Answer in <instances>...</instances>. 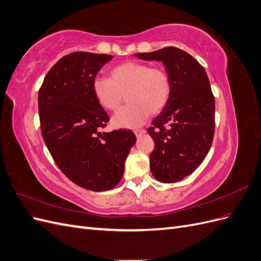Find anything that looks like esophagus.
I'll return each instance as SVG.
<instances>
[{"mask_svg": "<svg viewBox=\"0 0 261 261\" xmlns=\"http://www.w3.org/2000/svg\"><path fill=\"white\" fill-rule=\"evenodd\" d=\"M134 133H135L136 137H139V136H141V135H144V134L146 133V130H145V129H136Z\"/></svg>", "mask_w": 261, "mask_h": 261, "instance_id": "1", "label": "esophagus"}]
</instances>
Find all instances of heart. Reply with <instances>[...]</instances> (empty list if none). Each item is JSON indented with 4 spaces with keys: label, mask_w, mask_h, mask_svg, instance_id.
<instances>
[{
    "label": "heart",
    "mask_w": 261,
    "mask_h": 261,
    "mask_svg": "<svg viewBox=\"0 0 261 261\" xmlns=\"http://www.w3.org/2000/svg\"><path fill=\"white\" fill-rule=\"evenodd\" d=\"M110 80L94 78L92 91L98 103L116 112L127 97L128 106L112 118L116 128H136L150 114H158L167 107L171 96V80L162 67L146 63L124 62L110 69Z\"/></svg>",
    "instance_id": "obj_1"
}]
</instances>
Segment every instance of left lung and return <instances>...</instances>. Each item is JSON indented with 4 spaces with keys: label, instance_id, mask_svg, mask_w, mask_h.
Listing matches in <instances>:
<instances>
[{
    "label": "left lung",
    "instance_id": "8db88e82",
    "mask_svg": "<svg viewBox=\"0 0 261 261\" xmlns=\"http://www.w3.org/2000/svg\"><path fill=\"white\" fill-rule=\"evenodd\" d=\"M135 55L162 62L170 76V100L147 130L154 140L152 175L161 183H175L199 167L212 144L215 98L208 76L191 54L173 46Z\"/></svg>",
    "mask_w": 261,
    "mask_h": 261
}]
</instances>
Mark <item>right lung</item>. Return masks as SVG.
<instances>
[{"instance_id":"1","label":"right lung","mask_w":261,"mask_h":261,"mask_svg":"<svg viewBox=\"0 0 261 261\" xmlns=\"http://www.w3.org/2000/svg\"><path fill=\"white\" fill-rule=\"evenodd\" d=\"M112 55L75 52L59 60L38 96L42 137L64 175L92 192L109 191L123 176L136 137L130 130L101 133L109 116L94 97L92 83Z\"/></svg>"}]
</instances>
